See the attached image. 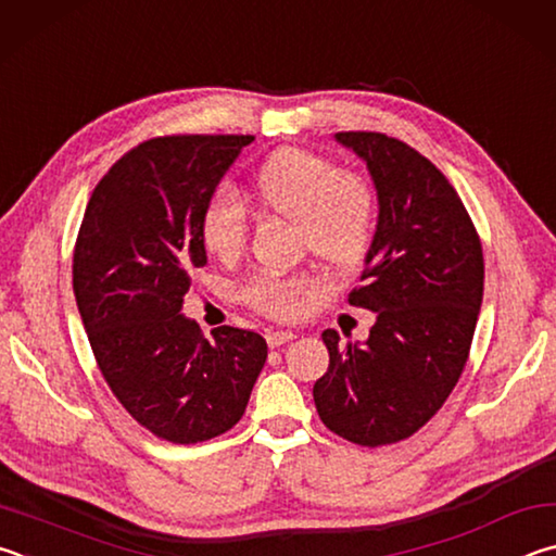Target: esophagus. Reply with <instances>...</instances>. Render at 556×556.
<instances>
[{"label": "esophagus", "instance_id": "esophagus-1", "mask_svg": "<svg viewBox=\"0 0 556 556\" xmlns=\"http://www.w3.org/2000/svg\"><path fill=\"white\" fill-rule=\"evenodd\" d=\"M298 334L293 332V329H268L266 332V342H268V346L270 349H278V346H283V344H288V342H293Z\"/></svg>", "mask_w": 556, "mask_h": 556}]
</instances>
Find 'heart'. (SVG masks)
<instances>
[{
  "instance_id": "b5f03b06",
  "label": "heart",
  "mask_w": 556,
  "mask_h": 556,
  "mask_svg": "<svg viewBox=\"0 0 556 556\" xmlns=\"http://www.w3.org/2000/svg\"><path fill=\"white\" fill-rule=\"evenodd\" d=\"M251 188L263 210L298 222L303 247L329 266L354 268L366 258L376 231V198L362 178L342 173L323 155L283 149L263 161ZM247 229L239 194L222 185L200 212L204 249L222 261L239 256ZM315 288L317 278L309 273H256L243 286V298L266 315L295 317L300 300Z\"/></svg>"
}]
</instances>
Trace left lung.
Instances as JSON below:
<instances>
[{"label": "left lung", "mask_w": 556, "mask_h": 556, "mask_svg": "<svg viewBox=\"0 0 556 556\" xmlns=\"http://www.w3.org/2000/svg\"><path fill=\"white\" fill-rule=\"evenodd\" d=\"M334 141L366 163L376 188L364 286L349 295L376 323L366 342L325 329L329 368L313 395L334 434L381 446L420 430L459 381L483 300V251L459 194L422 153L376 131Z\"/></svg>", "instance_id": "left-lung-1"}]
</instances>
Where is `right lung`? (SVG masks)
I'll return each instance as SVG.
<instances>
[{
    "instance_id": "1",
    "label": "right lung",
    "mask_w": 556,
    "mask_h": 556,
    "mask_svg": "<svg viewBox=\"0 0 556 556\" xmlns=\"http://www.w3.org/2000/svg\"><path fill=\"white\" fill-rule=\"evenodd\" d=\"M253 136H163L124 153L87 202L73 290L97 366L126 413L161 440L194 444L241 420L266 339L182 315L207 263L200 212Z\"/></svg>"
}]
</instances>
